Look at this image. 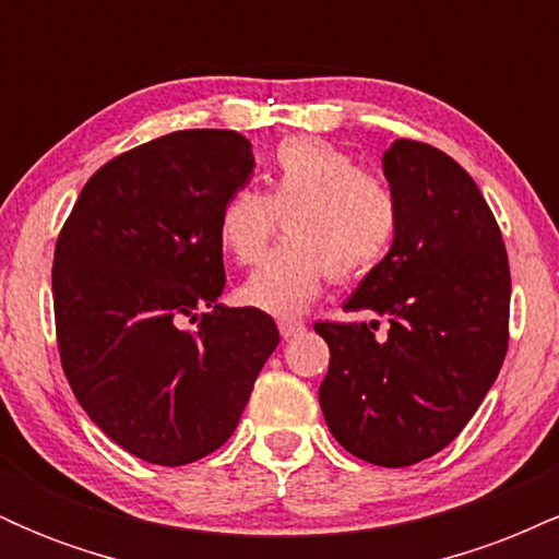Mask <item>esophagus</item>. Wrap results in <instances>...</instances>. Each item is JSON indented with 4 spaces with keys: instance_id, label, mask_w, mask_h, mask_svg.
I'll list each match as a JSON object with an SVG mask.
<instances>
[{
    "instance_id": "34e87169",
    "label": "esophagus",
    "mask_w": 559,
    "mask_h": 559,
    "mask_svg": "<svg viewBox=\"0 0 559 559\" xmlns=\"http://www.w3.org/2000/svg\"><path fill=\"white\" fill-rule=\"evenodd\" d=\"M278 331H281V336L284 338H294V336H299L301 331H305V323H301V320H278Z\"/></svg>"
}]
</instances>
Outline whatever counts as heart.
Returning <instances> with one entry per match:
<instances>
[{
    "instance_id": "obj_1",
    "label": "heart",
    "mask_w": 559,
    "mask_h": 559,
    "mask_svg": "<svg viewBox=\"0 0 559 559\" xmlns=\"http://www.w3.org/2000/svg\"><path fill=\"white\" fill-rule=\"evenodd\" d=\"M284 217L286 239L265 254L239 299L271 316H299L325 278L355 281L389 254L400 230V199L386 178L360 170L349 152L323 139L281 141L267 157L262 191L236 189L217 210V243L249 265Z\"/></svg>"
}]
</instances>
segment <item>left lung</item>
Listing matches in <instances>:
<instances>
[{
	"instance_id": "left-lung-1",
	"label": "left lung",
	"mask_w": 559,
	"mask_h": 559,
	"mask_svg": "<svg viewBox=\"0 0 559 559\" xmlns=\"http://www.w3.org/2000/svg\"><path fill=\"white\" fill-rule=\"evenodd\" d=\"M383 176L400 199L389 254L344 301L370 323H316L331 349L320 409L355 457L407 467L441 452L476 415L510 342L502 230L467 173L431 144L396 139Z\"/></svg>"
}]
</instances>
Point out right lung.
<instances>
[{"mask_svg":"<svg viewBox=\"0 0 559 559\" xmlns=\"http://www.w3.org/2000/svg\"><path fill=\"white\" fill-rule=\"evenodd\" d=\"M252 168L241 133H168L102 165L57 236L62 370L88 418L146 463L226 444L278 346L267 312L217 305V210Z\"/></svg>","mask_w":559,"mask_h":559,"instance_id":"1","label":"right lung"}]
</instances>
